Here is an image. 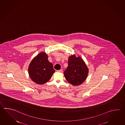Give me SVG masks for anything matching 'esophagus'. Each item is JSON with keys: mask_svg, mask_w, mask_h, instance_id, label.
Instances as JSON below:
<instances>
[{"mask_svg": "<svg viewBox=\"0 0 125 125\" xmlns=\"http://www.w3.org/2000/svg\"><path fill=\"white\" fill-rule=\"evenodd\" d=\"M57 72H59V73H61V72H62V69H60V70H57Z\"/></svg>", "mask_w": 125, "mask_h": 125, "instance_id": "obj_1", "label": "esophagus"}]
</instances>
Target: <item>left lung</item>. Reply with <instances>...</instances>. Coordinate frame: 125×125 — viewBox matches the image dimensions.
I'll return each mask as SVG.
<instances>
[{
	"label": "left lung",
	"instance_id": "8db88e82",
	"mask_svg": "<svg viewBox=\"0 0 125 125\" xmlns=\"http://www.w3.org/2000/svg\"><path fill=\"white\" fill-rule=\"evenodd\" d=\"M89 69L80 56L75 55L69 57L68 66L64 72V75L69 83L77 86L84 82L88 74Z\"/></svg>",
	"mask_w": 125,
	"mask_h": 125
}]
</instances>
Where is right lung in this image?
Returning a JSON list of instances; mask_svg holds the SVG:
<instances>
[{
	"label": "right lung",
	"mask_w": 125,
	"mask_h": 125,
	"mask_svg": "<svg viewBox=\"0 0 125 125\" xmlns=\"http://www.w3.org/2000/svg\"><path fill=\"white\" fill-rule=\"evenodd\" d=\"M28 73L33 82L39 84L46 83L55 72L53 64L48 60V56L41 52L32 59L28 67Z\"/></svg>",
	"instance_id": "1"
}]
</instances>
